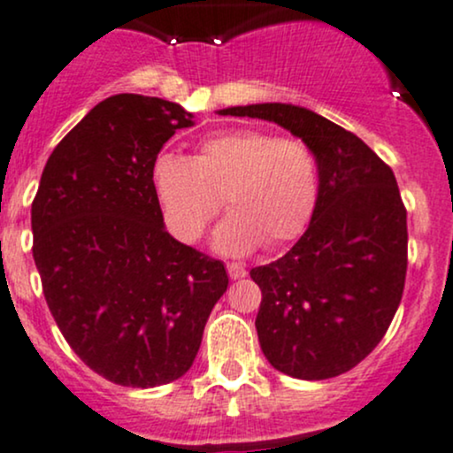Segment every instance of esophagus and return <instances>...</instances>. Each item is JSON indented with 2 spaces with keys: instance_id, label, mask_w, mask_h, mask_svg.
<instances>
[{
  "instance_id": "esophagus-1",
  "label": "esophagus",
  "mask_w": 453,
  "mask_h": 453,
  "mask_svg": "<svg viewBox=\"0 0 453 453\" xmlns=\"http://www.w3.org/2000/svg\"><path fill=\"white\" fill-rule=\"evenodd\" d=\"M227 275H230L232 280H241V278H245L247 271L241 263H227Z\"/></svg>"
}]
</instances>
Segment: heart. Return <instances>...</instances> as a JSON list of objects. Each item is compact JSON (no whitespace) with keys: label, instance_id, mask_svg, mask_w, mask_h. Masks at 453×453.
<instances>
[{"label":"heart","instance_id":"1","mask_svg":"<svg viewBox=\"0 0 453 453\" xmlns=\"http://www.w3.org/2000/svg\"><path fill=\"white\" fill-rule=\"evenodd\" d=\"M151 187L169 232L188 245L202 239L223 197L230 214L214 232V247L234 256L299 239L317 211L321 178L308 142L239 127L206 136L193 158L160 154Z\"/></svg>","mask_w":453,"mask_h":453}]
</instances>
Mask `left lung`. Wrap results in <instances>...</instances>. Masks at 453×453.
<instances>
[{
	"instance_id": "8db88e82",
	"label": "left lung",
	"mask_w": 453,
	"mask_h": 453,
	"mask_svg": "<svg viewBox=\"0 0 453 453\" xmlns=\"http://www.w3.org/2000/svg\"><path fill=\"white\" fill-rule=\"evenodd\" d=\"M219 112L278 123L317 156L311 226L288 254L250 275L263 290L256 332L266 360L290 378H336L375 349L402 302L408 227L397 180L358 136L308 108Z\"/></svg>"
}]
</instances>
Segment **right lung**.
Listing matches in <instances>:
<instances>
[{"label":"right lung","mask_w":453,"mask_h":453,"mask_svg":"<svg viewBox=\"0 0 453 453\" xmlns=\"http://www.w3.org/2000/svg\"><path fill=\"white\" fill-rule=\"evenodd\" d=\"M193 114L160 97L104 99L42 169L35 263L51 317L95 373L151 388L182 378L227 288L214 260L165 230L151 165Z\"/></svg>","instance_id":"add662e5"}]
</instances>
